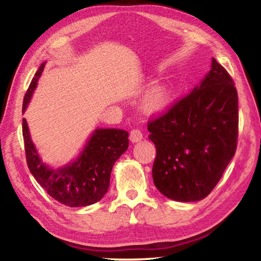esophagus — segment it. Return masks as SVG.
<instances>
[{
    "mask_svg": "<svg viewBox=\"0 0 261 261\" xmlns=\"http://www.w3.org/2000/svg\"><path fill=\"white\" fill-rule=\"evenodd\" d=\"M141 138H143V132L139 129H132L130 132V139L131 141H134V143H137V141H139Z\"/></svg>",
    "mask_w": 261,
    "mask_h": 261,
    "instance_id": "obj_1",
    "label": "esophagus"
}]
</instances>
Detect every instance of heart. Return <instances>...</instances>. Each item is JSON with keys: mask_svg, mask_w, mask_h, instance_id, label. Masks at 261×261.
I'll return each instance as SVG.
<instances>
[{"mask_svg": "<svg viewBox=\"0 0 261 261\" xmlns=\"http://www.w3.org/2000/svg\"><path fill=\"white\" fill-rule=\"evenodd\" d=\"M170 88L159 85L149 90L144 98V108L148 113H155L166 107L170 100Z\"/></svg>", "mask_w": 261, "mask_h": 261, "instance_id": "heart-1", "label": "heart"}]
</instances>
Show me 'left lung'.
I'll return each mask as SVG.
<instances>
[{"label":"left lung","instance_id":"left-lung-1","mask_svg":"<svg viewBox=\"0 0 261 261\" xmlns=\"http://www.w3.org/2000/svg\"><path fill=\"white\" fill-rule=\"evenodd\" d=\"M156 147L153 180L163 196L197 201L208 196L235 155L238 98L232 78L215 59L191 93L148 121Z\"/></svg>","mask_w":261,"mask_h":261}]
</instances>
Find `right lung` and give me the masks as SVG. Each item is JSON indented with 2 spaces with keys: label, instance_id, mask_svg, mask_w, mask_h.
Here are the masks:
<instances>
[{
  "label": "right lung",
  "instance_id": "right-lung-1",
  "mask_svg": "<svg viewBox=\"0 0 261 261\" xmlns=\"http://www.w3.org/2000/svg\"><path fill=\"white\" fill-rule=\"evenodd\" d=\"M45 63L34 74L25 93V112ZM23 137L26 162L37 182L51 198L69 207H83L95 204L108 191L114 163L129 147V134L118 129H98L88 140L77 161L59 169H50L39 158L30 138L28 123L23 118Z\"/></svg>",
  "mask_w": 261,
  "mask_h": 261
}]
</instances>
